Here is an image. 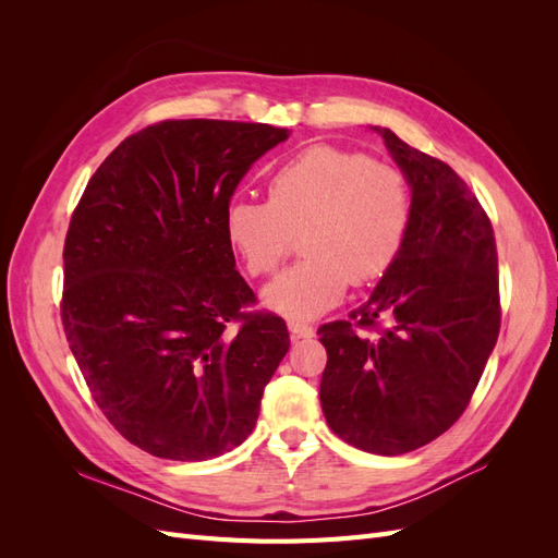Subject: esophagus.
Instances as JSON below:
<instances>
[{
	"instance_id": "obj_1",
	"label": "esophagus",
	"mask_w": 558,
	"mask_h": 558,
	"mask_svg": "<svg viewBox=\"0 0 558 558\" xmlns=\"http://www.w3.org/2000/svg\"><path fill=\"white\" fill-rule=\"evenodd\" d=\"M289 330H291V337L293 340H310V337H314V328L307 326V324H298V320H291L289 324Z\"/></svg>"
}]
</instances>
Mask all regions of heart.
<instances>
[{"instance_id": "heart-1", "label": "heart", "mask_w": 558, "mask_h": 558, "mask_svg": "<svg viewBox=\"0 0 558 558\" xmlns=\"http://www.w3.org/2000/svg\"><path fill=\"white\" fill-rule=\"evenodd\" d=\"M412 195L396 167L359 150L316 144L269 177L267 202L234 199L226 234L251 277L272 275L302 232L305 260L267 286L265 305L314 318L356 286L381 279L408 240Z\"/></svg>"}]
</instances>
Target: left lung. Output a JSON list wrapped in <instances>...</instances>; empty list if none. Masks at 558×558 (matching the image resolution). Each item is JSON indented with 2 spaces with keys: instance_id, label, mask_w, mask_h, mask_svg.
I'll use <instances>...</instances> for the list:
<instances>
[{
  "instance_id": "8db88e82",
  "label": "left lung",
  "mask_w": 558,
  "mask_h": 558,
  "mask_svg": "<svg viewBox=\"0 0 558 558\" xmlns=\"http://www.w3.org/2000/svg\"><path fill=\"white\" fill-rule=\"evenodd\" d=\"M375 132L410 183L412 223L365 305L318 328V396L344 442L398 456L449 430L475 393L500 330L498 256L468 183L388 128Z\"/></svg>"
}]
</instances>
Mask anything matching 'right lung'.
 Masks as SVG:
<instances>
[{
    "label": "right lung",
    "instance_id": "1",
    "mask_svg": "<svg viewBox=\"0 0 558 558\" xmlns=\"http://www.w3.org/2000/svg\"><path fill=\"white\" fill-rule=\"evenodd\" d=\"M286 140L265 123L148 125L111 150L74 209L66 342L109 424L158 459L240 447L291 347L281 316L244 312L256 295L226 234L238 183Z\"/></svg>",
    "mask_w": 558,
    "mask_h": 558
}]
</instances>
